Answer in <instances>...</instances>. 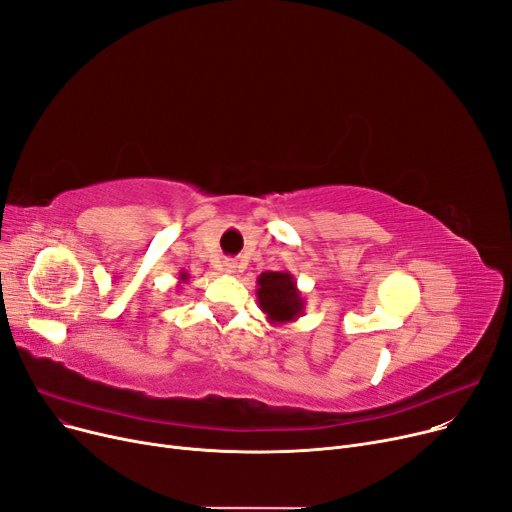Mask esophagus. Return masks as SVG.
<instances>
[{"mask_svg":"<svg viewBox=\"0 0 512 512\" xmlns=\"http://www.w3.org/2000/svg\"><path fill=\"white\" fill-rule=\"evenodd\" d=\"M234 267H236L234 261H226V263H224V272H226V274H234Z\"/></svg>","mask_w":512,"mask_h":512,"instance_id":"1","label":"esophagus"}]
</instances>
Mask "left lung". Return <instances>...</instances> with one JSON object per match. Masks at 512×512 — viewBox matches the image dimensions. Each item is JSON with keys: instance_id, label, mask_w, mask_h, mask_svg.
<instances>
[{"instance_id": "left-lung-1", "label": "left lung", "mask_w": 512, "mask_h": 512, "mask_svg": "<svg viewBox=\"0 0 512 512\" xmlns=\"http://www.w3.org/2000/svg\"><path fill=\"white\" fill-rule=\"evenodd\" d=\"M257 301L272 326L292 324L305 313V299L290 272H263L257 278Z\"/></svg>"}]
</instances>
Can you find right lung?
<instances>
[{
  "instance_id": "obj_1",
  "label": "right lung",
  "mask_w": 512,
  "mask_h": 512,
  "mask_svg": "<svg viewBox=\"0 0 512 512\" xmlns=\"http://www.w3.org/2000/svg\"><path fill=\"white\" fill-rule=\"evenodd\" d=\"M182 284H188V272H180V276H178V286H182Z\"/></svg>"
}]
</instances>
